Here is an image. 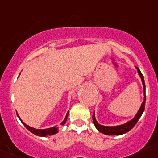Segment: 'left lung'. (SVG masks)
Instances as JSON below:
<instances>
[{"label":"left lung","mask_w":158,"mask_h":158,"mask_svg":"<svg viewBox=\"0 0 158 158\" xmlns=\"http://www.w3.org/2000/svg\"><path fill=\"white\" fill-rule=\"evenodd\" d=\"M137 68L138 73H139V75L141 77V81H142V84H143V88H144V101L142 102L141 103V107H140L139 110L138 111V113H136V115H135L134 118H132L130 121L127 122L126 123H124L123 125H119V126H102V125L99 124L97 123V121L96 120L95 118V113L94 112V114H93V122H94V124L95 126V127L97 128V129L99 131H100L101 133L105 135H120L125 134V133L128 132L131 129L135 124L137 123V122L139 121V119L140 118V117L142 115L143 112L144 110V107H145V84H144V77H143L142 74H141V71L139 70V68L135 67Z\"/></svg>","instance_id":"8db88e82"}]
</instances>
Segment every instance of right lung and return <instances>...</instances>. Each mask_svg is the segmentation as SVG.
Returning <instances> with one entry per match:
<instances>
[{
  "instance_id": "right-lung-1",
  "label": "right lung",
  "mask_w": 158,
  "mask_h": 158,
  "mask_svg": "<svg viewBox=\"0 0 158 158\" xmlns=\"http://www.w3.org/2000/svg\"><path fill=\"white\" fill-rule=\"evenodd\" d=\"M68 113H69V111H68L67 115H66L65 118H64V119L63 120L62 123H61V125H62V126L64 124V123H66V121H67ZM17 116H18V118H19V120L21 121V123H22L24 125V126H25V127L27 128V129L29 130V131H31L32 134L35 135L41 136V137H45V136H47V135H55V134H56V133L58 132V128L56 127V126H54V127H52V128H45V129H36V128L30 127V126H27V125L25 123H23V122L21 120V118H19L18 114H17Z\"/></svg>"
}]
</instances>
